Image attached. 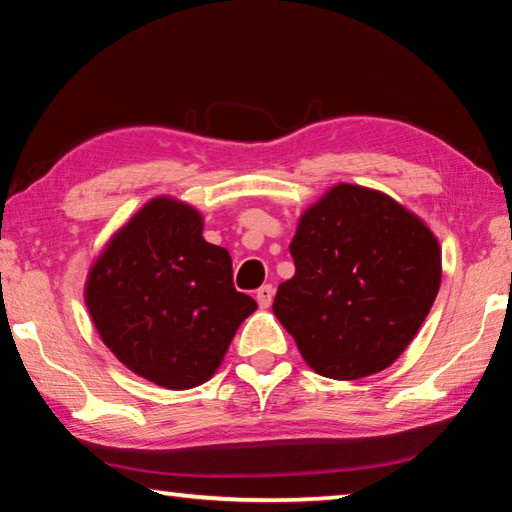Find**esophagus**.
Instances as JSON below:
<instances>
[{
    "label": "esophagus",
    "instance_id": "obj_1",
    "mask_svg": "<svg viewBox=\"0 0 512 512\" xmlns=\"http://www.w3.org/2000/svg\"><path fill=\"white\" fill-rule=\"evenodd\" d=\"M273 296H275V289L271 287V284H264L262 289H257V305L262 307V309H268L271 307V302H273Z\"/></svg>",
    "mask_w": 512,
    "mask_h": 512
}]
</instances>
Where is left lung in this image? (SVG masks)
<instances>
[{"label": "left lung", "mask_w": 512, "mask_h": 512, "mask_svg": "<svg viewBox=\"0 0 512 512\" xmlns=\"http://www.w3.org/2000/svg\"><path fill=\"white\" fill-rule=\"evenodd\" d=\"M296 275L273 314L307 366L352 381L393 366L438 296L443 253L418 214L379 189L336 183L300 214Z\"/></svg>", "instance_id": "8db88e82"}]
</instances>
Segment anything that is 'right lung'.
I'll return each mask as SVG.
<instances>
[{"instance_id":"right-lung-1","label":"right lung","mask_w":512,"mask_h":512,"mask_svg":"<svg viewBox=\"0 0 512 512\" xmlns=\"http://www.w3.org/2000/svg\"><path fill=\"white\" fill-rule=\"evenodd\" d=\"M83 296L108 350L169 391L205 384L257 309L232 284L228 250L203 239V214L173 196L151 198L106 241Z\"/></svg>"}]
</instances>
